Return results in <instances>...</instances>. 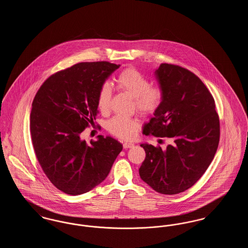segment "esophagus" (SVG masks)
<instances>
[{
  "instance_id": "obj_1",
  "label": "esophagus",
  "mask_w": 248,
  "mask_h": 248,
  "mask_svg": "<svg viewBox=\"0 0 248 248\" xmlns=\"http://www.w3.org/2000/svg\"><path fill=\"white\" fill-rule=\"evenodd\" d=\"M124 149H130V148H133L134 147V144L133 143H131V142H125V143H124Z\"/></svg>"
}]
</instances>
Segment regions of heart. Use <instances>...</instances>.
Wrapping results in <instances>:
<instances>
[{
  "label": "heart",
  "mask_w": 248,
  "mask_h": 248,
  "mask_svg": "<svg viewBox=\"0 0 248 248\" xmlns=\"http://www.w3.org/2000/svg\"><path fill=\"white\" fill-rule=\"evenodd\" d=\"M119 89L135 98L137 109L143 115H153L161 106L163 101V91L158 86H152L149 79L140 71L130 68L122 71L116 79ZM111 99V89L104 84L97 95L98 108L106 112L109 108ZM140 123L134 119L116 116L108 123V129L114 136L124 140L135 137Z\"/></svg>",
  "instance_id": "1"
}]
</instances>
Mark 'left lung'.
Returning <instances> with one entry per match:
<instances>
[{
    "label": "left lung",
    "instance_id": "1",
    "mask_svg": "<svg viewBox=\"0 0 248 248\" xmlns=\"http://www.w3.org/2000/svg\"><path fill=\"white\" fill-rule=\"evenodd\" d=\"M154 74L163 101L143 134L174 143L165 150L141 144L146 158L140 176L155 191L172 195L193 186L211 164L219 142V119L212 94L194 73L163 63Z\"/></svg>",
    "mask_w": 248,
    "mask_h": 248
}]
</instances>
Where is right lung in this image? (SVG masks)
I'll use <instances>...</instances> for the list:
<instances>
[{"label": "right lung", "mask_w": 248, "mask_h": 248, "mask_svg": "<svg viewBox=\"0 0 248 248\" xmlns=\"http://www.w3.org/2000/svg\"><path fill=\"white\" fill-rule=\"evenodd\" d=\"M120 65L82 62L51 75L38 90L31 112V134L38 162L61 191L80 195L108 175L123 145L98 136L89 145L81 140L94 124L100 88Z\"/></svg>", "instance_id": "obj_1"}]
</instances>
